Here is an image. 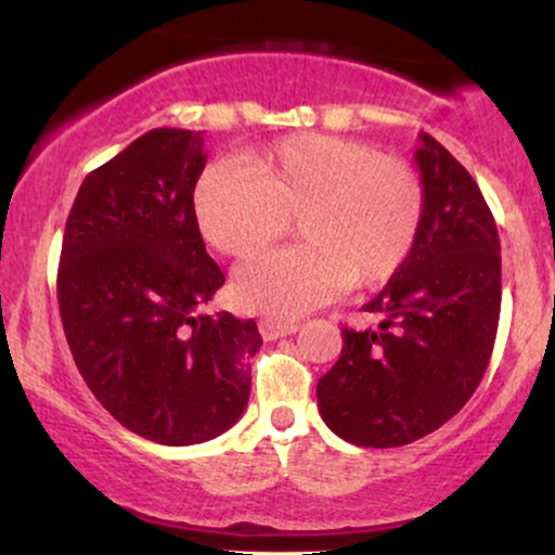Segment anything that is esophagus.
I'll return each mask as SVG.
<instances>
[{"label": "esophagus", "mask_w": 555, "mask_h": 555, "mask_svg": "<svg viewBox=\"0 0 555 555\" xmlns=\"http://www.w3.org/2000/svg\"><path fill=\"white\" fill-rule=\"evenodd\" d=\"M258 328H260V336L271 341V339H279V336L295 334L299 326L295 321H276V318H263V321L258 323Z\"/></svg>", "instance_id": "obj_1"}]
</instances>
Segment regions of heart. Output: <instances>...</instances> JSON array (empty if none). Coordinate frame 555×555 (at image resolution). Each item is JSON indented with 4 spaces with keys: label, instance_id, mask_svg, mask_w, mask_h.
Segmentation results:
<instances>
[{
    "label": "heart",
    "instance_id": "b5f03b06",
    "mask_svg": "<svg viewBox=\"0 0 555 555\" xmlns=\"http://www.w3.org/2000/svg\"><path fill=\"white\" fill-rule=\"evenodd\" d=\"M195 221L211 247L250 258L295 219L302 245L266 253L234 276L242 308L302 315L347 286L388 282L415 250L425 184L412 164L360 140L297 132L195 182Z\"/></svg>",
    "mask_w": 555,
    "mask_h": 555
}]
</instances>
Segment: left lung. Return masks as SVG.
Returning a JSON list of instances; mask_svg holds the SVG:
<instances>
[{
  "instance_id": "left-lung-1",
  "label": "left lung",
  "mask_w": 555,
  "mask_h": 555,
  "mask_svg": "<svg viewBox=\"0 0 555 555\" xmlns=\"http://www.w3.org/2000/svg\"><path fill=\"white\" fill-rule=\"evenodd\" d=\"M425 219L412 256L365 305L378 328H341L318 380L336 436L393 449L438 430L480 386L501 315V242L486 197L436 138L420 135Z\"/></svg>"
}]
</instances>
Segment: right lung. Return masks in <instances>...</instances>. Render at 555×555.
Instances as JSON below:
<instances>
[{"instance_id":"right-lung-1","label":"right lung","mask_w":555,"mask_h":555,"mask_svg":"<svg viewBox=\"0 0 555 555\" xmlns=\"http://www.w3.org/2000/svg\"><path fill=\"white\" fill-rule=\"evenodd\" d=\"M203 132L158 127L93 169L62 237L56 299L75 365L127 430L164 446L211 441L250 399L256 321L201 313L224 284L193 193Z\"/></svg>"}]
</instances>
